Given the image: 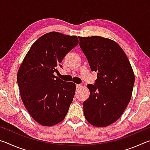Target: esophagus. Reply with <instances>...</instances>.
I'll return each mask as SVG.
<instances>
[{
	"label": "esophagus",
	"mask_w": 150,
	"mask_h": 150,
	"mask_svg": "<svg viewBox=\"0 0 150 150\" xmlns=\"http://www.w3.org/2000/svg\"><path fill=\"white\" fill-rule=\"evenodd\" d=\"M82 87V85L81 84H77L76 85V88H77V90H79L80 88V87Z\"/></svg>",
	"instance_id": "1"
}]
</instances>
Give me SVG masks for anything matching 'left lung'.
<instances>
[{
	"instance_id": "obj_1",
	"label": "left lung",
	"mask_w": 150,
	"mask_h": 150,
	"mask_svg": "<svg viewBox=\"0 0 150 150\" xmlns=\"http://www.w3.org/2000/svg\"><path fill=\"white\" fill-rule=\"evenodd\" d=\"M92 71L97 72L90 95L83 103L86 120L96 127L109 126L120 117L130 102L134 74L122 49L113 40L100 36L78 37Z\"/></svg>"
}]
</instances>
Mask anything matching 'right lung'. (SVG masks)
<instances>
[{
    "mask_svg": "<svg viewBox=\"0 0 150 150\" xmlns=\"http://www.w3.org/2000/svg\"><path fill=\"white\" fill-rule=\"evenodd\" d=\"M79 44L76 35L47 33L30 47L17 74L20 96L30 116L43 126L65 118L73 101L75 85L54 75L65 56Z\"/></svg>",
    "mask_w": 150,
    "mask_h": 150,
    "instance_id": "add662e5",
    "label": "right lung"
}]
</instances>
